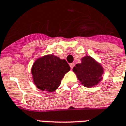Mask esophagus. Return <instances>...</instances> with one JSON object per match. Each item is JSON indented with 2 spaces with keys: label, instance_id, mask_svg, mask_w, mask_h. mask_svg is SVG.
I'll return each mask as SVG.
<instances>
[{
  "label": "esophagus",
  "instance_id": "obj_1",
  "mask_svg": "<svg viewBox=\"0 0 126 126\" xmlns=\"http://www.w3.org/2000/svg\"><path fill=\"white\" fill-rule=\"evenodd\" d=\"M74 65H75L74 63H71V64H70V68H71V69H72V68H74Z\"/></svg>",
  "mask_w": 126,
  "mask_h": 126
}]
</instances>
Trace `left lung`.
I'll return each mask as SVG.
<instances>
[{
	"instance_id": "obj_1",
	"label": "left lung",
	"mask_w": 126,
	"mask_h": 126,
	"mask_svg": "<svg viewBox=\"0 0 126 126\" xmlns=\"http://www.w3.org/2000/svg\"><path fill=\"white\" fill-rule=\"evenodd\" d=\"M81 60L82 62L76 64L72 69L78 79L86 87L97 85L102 79L104 72L103 67L89 56L83 57Z\"/></svg>"
}]
</instances>
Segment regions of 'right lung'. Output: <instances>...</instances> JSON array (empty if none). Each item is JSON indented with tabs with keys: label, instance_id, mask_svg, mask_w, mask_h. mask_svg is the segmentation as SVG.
Listing matches in <instances>:
<instances>
[{
	"label": "right lung",
	"instance_id": "1",
	"mask_svg": "<svg viewBox=\"0 0 126 126\" xmlns=\"http://www.w3.org/2000/svg\"><path fill=\"white\" fill-rule=\"evenodd\" d=\"M70 70L65 60L54 55H46L35 60L32 68L34 84L42 91L53 92L61 84L66 73Z\"/></svg>",
	"mask_w": 126,
	"mask_h": 126
}]
</instances>
